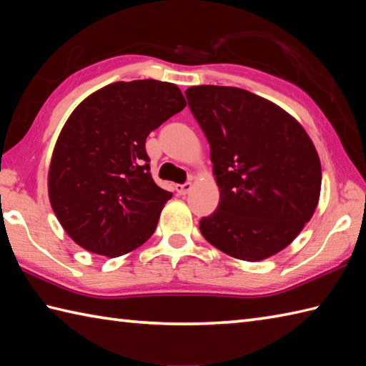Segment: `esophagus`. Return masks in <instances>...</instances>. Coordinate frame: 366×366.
<instances>
[{"instance_id":"34e87169","label":"esophagus","mask_w":366,"mask_h":366,"mask_svg":"<svg viewBox=\"0 0 366 366\" xmlns=\"http://www.w3.org/2000/svg\"><path fill=\"white\" fill-rule=\"evenodd\" d=\"M191 188H192L191 183H183V184H177L175 186V191L180 194V196H186V194L191 191Z\"/></svg>"}]
</instances>
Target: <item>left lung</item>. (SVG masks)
Listing matches in <instances>:
<instances>
[{"instance_id": "1", "label": "left lung", "mask_w": 366, "mask_h": 366, "mask_svg": "<svg viewBox=\"0 0 366 366\" xmlns=\"http://www.w3.org/2000/svg\"><path fill=\"white\" fill-rule=\"evenodd\" d=\"M209 142L219 205L199 229L216 249L259 262L285 249L318 207L321 162L299 122L239 87L186 89Z\"/></svg>"}]
</instances>
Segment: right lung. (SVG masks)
I'll return each mask as SVG.
<instances>
[{
  "label": "right lung",
  "instance_id": "right-lung-1",
  "mask_svg": "<svg viewBox=\"0 0 366 366\" xmlns=\"http://www.w3.org/2000/svg\"><path fill=\"white\" fill-rule=\"evenodd\" d=\"M186 107L157 79L117 81L81 102L62 127L48 170V197L78 246L109 258L142 246L172 197L153 182L145 139Z\"/></svg>",
  "mask_w": 366,
  "mask_h": 366
}]
</instances>
